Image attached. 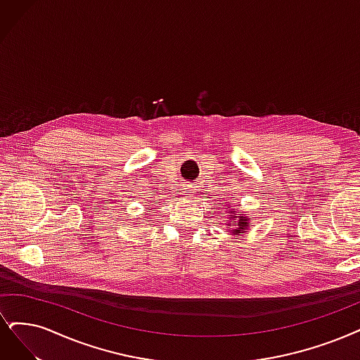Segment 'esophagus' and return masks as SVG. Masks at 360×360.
I'll list each match as a JSON object with an SVG mask.
<instances>
[{
  "instance_id": "34e87169",
  "label": "esophagus",
  "mask_w": 360,
  "mask_h": 360,
  "mask_svg": "<svg viewBox=\"0 0 360 360\" xmlns=\"http://www.w3.org/2000/svg\"><path fill=\"white\" fill-rule=\"evenodd\" d=\"M197 191V184H185V188H184V195L187 197H194Z\"/></svg>"
}]
</instances>
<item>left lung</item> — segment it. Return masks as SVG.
<instances>
[{
  "mask_svg": "<svg viewBox=\"0 0 360 360\" xmlns=\"http://www.w3.org/2000/svg\"><path fill=\"white\" fill-rule=\"evenodd\" d=\"M222 205H224V203H222ZM231 207H233V203L230 202V203L227 205V209L230 210L227 230L231 231L234 236H238V234L245 233V231L248 230V227H250V219L243 214V212L231 209ZM236 211L238 212L237 214H235Z\"/></svg>",
  "mask_w": 360,
  "mask_h": 360,
  "instance_id": "1",
  "label": "left lung"
}]
</instances>
